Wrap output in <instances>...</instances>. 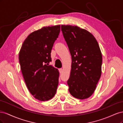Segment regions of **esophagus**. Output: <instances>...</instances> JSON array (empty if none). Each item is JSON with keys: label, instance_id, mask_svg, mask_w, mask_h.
<instances>
[{"label": "esophagus", "instance_id": "34e87169", "mask_svg": "<svg viewBox=\"0 0 123 123\" xmlns=\"http://www.w3.org/2000/svg\"><path fill=\"white\" fill-rule=\"evenodd\" d=\"M62 71H63V69L62 68L59 69V72H60V73H62Z\"/></svg>", "mask_w": 123, "mask_h": 123}]
</instances>
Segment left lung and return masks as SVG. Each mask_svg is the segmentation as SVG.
<instances>
[{
	"instance_id": "1",
	"label": "left lung",
	"mask_w": 123,
	"mask_h": 123,
	"mask_svg": "<svg viewBox=\"0 0 123 123\" xmlns=\"http://www.w3.org/2000/svg\"><path fill=\"white\" fill-rule=\"evenodd\" d=\"M61 30L72 57L67 81L69 92L77 99L88 98L101 76L102 55L98 43L90 32L77 25H62Z\"/></svg>"
}]
</instances>
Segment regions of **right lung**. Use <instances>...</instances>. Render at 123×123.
<instances>
[{
  "instance_id": "1",
  "label": "right lung",
  "mask_w": 123,
  "mask_h": 123,
  "mask_svg": "<svg viewBox=\"0 0 123 123\" xmlns=\"http://www.w3.org/2000/svg\"><path fill=\"white\" fill-rule=\"evenodd\" d=\"M60 28V25L49 26L32 32L25 40L19 53L26 86L33 97L40 101L51 99L56 92L59 73L49 63Z\"/></svg>"
}]
</instances>
